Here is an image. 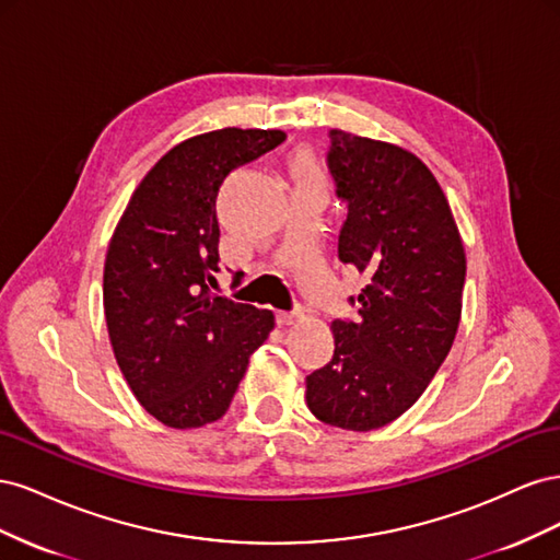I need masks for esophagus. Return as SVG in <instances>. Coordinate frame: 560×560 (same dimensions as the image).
<instances>
[{"mask_svg":"<svg viewBox=\"0 0 560 560\" xmlns=\"http://www.w3.org/2000/svg\"><path fill=\"white\" fill-rule=\"evenodd\" d=\"M301 306H296V308H292V311H278V322L282 327H287V325H294V322L301 317Z\"/></svg>","mask_w":560,"mask_h":560,"instance_id":"34e87169","label":"esophagus"}]
</instances>
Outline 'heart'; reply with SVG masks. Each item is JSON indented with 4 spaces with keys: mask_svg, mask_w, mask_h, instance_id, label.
<instances>
[{
    "mask_svg": "<svg viewBox=\"0 0 560 560\" xmlns=\"http://www.w3.org/2000/svg\"><path fill=\"white\" fill-rule=\"evenodd\" d=\"M292 173H294V177L311 175V173H315V165H313V161H311V159H306V156H299V159L292 163Z\"/></svg>",
    "mask_w": 560,
    "mask_h": 560,
    "instance_id": "1",
    "label": "heart"
}]
</instances>
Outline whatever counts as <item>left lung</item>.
<instances>
[{
  "mask_svg": "<svg viewBox=\"0 0 560 560\" xmlns=\"http://www.w3.org/2000/svg\"><path fill=\"white\" fill-rule=\"evenodd\" d=\"M327 165L348 214L338 259L364 273L358 319H334V358L306 378L327 425L369 432L425 393L460 325L465 247L442 186L411 151L329 130Z\"/></svg>",
  "mask_w": 560,
  "mask_h": 560,
  "instance_id": "obj_1",
  "label": "left lung"
}]
</instances>
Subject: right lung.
Listing matches in <instances>:
<instances>
[{
    "label": "right lung",
    "instance_id": "add662e5",
    "mask_svg": "<svg viewBox=\"0 0 560 560\" xmlns=\"http://www.w3.org/2000/svg\"><path fill=\"white\" fill-rule=\"evenodd\" d=\"M282 130L222 128L173 147L132 191L109 241L103 303L118 369L144 411L175 430L222 418L270 311L212 294L214 200L226 175L284 142Z\"/></svg>",
    "mask_w": 560,
    "mask_h": 560
}]
</instances>
